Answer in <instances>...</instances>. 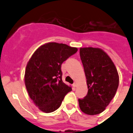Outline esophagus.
<instances>
[{
  "label": "esophagus",
  "instance_id": "1",
  "mask_svg": "<svg viewBox=\"0 0 133 133\" xmlns=\"http://www.w3.org/2000/svg\"><path fill=\"white\" fill-rule=\"evenodd\" d=\"M73 87H77V82H74V83L73 84Z\"/></svg>",
  "mask_w": 133,
  "mask_h": 133
}]
</instances>
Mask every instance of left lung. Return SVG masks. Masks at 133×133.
Segmentation results:
<instances>
[{"label": "left lung", "instance_id": "1", "mask_svg": "<svg viewBox=\"0 0 133 133\" xmlns=\"http://www.w3.org/2000/svg\"><path fill=\"white\" fill-rule=\"evenodd\" d=\"M80 56L87 84V95L78 99L79 107L88 115L101 113L116 95L119 76L114 63L99 48L80 49Z\"/></svg>", "mask_w": 133, "mask_h": 133}]
</instances>
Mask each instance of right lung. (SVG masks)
Returning <instances> with one entry per match:
<instances>
[{"label":"right lung","mask_w":133,"mask_h":133,"mask_svg":"<svg viewBox=\"0 0 133 133\" xmlns=\"http://www.w3.org/2000/svg\"><path fill=\"white\" fill-rule=\"evenodd\" d=\"M78 49L57 42H48L38 47L27 63L24 82L27 91L41 111L51 113L59 108L72 87L62 81L63 61Z\"/></svg>","instance_id":"obj_1"}]
</instances>
